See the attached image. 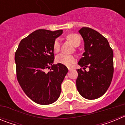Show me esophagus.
<instances>
[{"label": "esophagus", "mask_w": 125, "mask_h": 125, "mask_svg": "<svg viewBox=\"0 0 125 125\" xmlns=\"http://www.w3.org/2000/svg\"><path fill=\"white\" fill-rule=\"evenodd\" d=\"M68 69H69V71H70L71 70V69H72V68H70V67H68Z\"/></svg>", "instance_id": "esophagus-1"}]
</instances>
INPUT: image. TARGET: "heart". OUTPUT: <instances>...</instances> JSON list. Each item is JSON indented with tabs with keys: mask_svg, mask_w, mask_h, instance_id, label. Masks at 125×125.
<instances>
[{
	"mask_svg": "<svg viewBox=\"0 0 125 125\" xmlns=\"http://www.w3.org/2000/svg\"><path fill=\"white\" fill-rule=\"evenodd\" d=\"M67 39L73 43L74 46H79L81 43V37L77 34H70L67 36ZM60 49V42L58 39H56L53 43V50L55 52H57ZM56 61L58 63L66 66H70L71 64L74 62L76 58L72 55H68L64 53H61L56 57Z\"/></svg>",
	"mask_w": 125,
	"mask_h": 125,
	"instance_id": "b5f03b06",
	"label": "heart"
}]
</instances>
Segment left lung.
Wrapping results in <instances>:
<instances>
[{
  "label": "left lung",
  "mask_w": 125,
  "mask_h": 125,
  "mask_svg": "<svg viewBox=\"0 0 125 125\" xmlns=\"http://www.w3.org/2000/svg\"><path fill=\"white\" fill-rule=\"evenodd\" d=\"M79 32L84 42L85 52L78 62L84 67L77 69L76 87L79 94L88 100H94L105 93L114 72L113 52L106 38L95 30L83 27ZM88 67L90 70H85Z\"/></svg>",
  "instance_id": "1"
}]
</instances>
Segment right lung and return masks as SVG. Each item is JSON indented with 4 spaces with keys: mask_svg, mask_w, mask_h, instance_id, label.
Wrapping results in <instances>:
<instances>
[{
    "mask_svg": "<svg viewBox=\"0 0 125 125\" xmlns=\"http://www.w3.org/2000/svg\"><path fill=\"white\" fill-rule=\"evenodd\" d=\"M62 34V30H36L22 39L15 51L17 81L25 94L39 104H50L59 98L68 72L64 64L52 65L53 43ZM50 67L46 73L45 69Z\"/></svg>",
    "mask_w": 125,
    "mask_h": 125,
    "instance_id": "right-lung-1",
    "label": "right lung"
}]
</instances>
